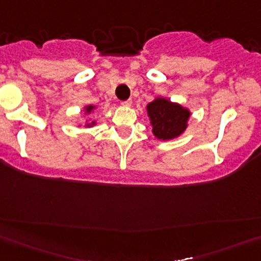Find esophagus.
I'll use <instances>...</instances> for the list:
<instances>
[{"label":"esophagus","instance_id":"1","mask_svg":"<svg viewBox=\"0 0 261 261\" xmlns=\"http://www.w3.org/2000/svg\"><path fill=\"white\" fill-rule=\"evenodd\" d=\"M121 105H122L123 107H130V106L133 105V100H131V99L123 100V102H121Z\"/></svg>","mask_w":261,"mask_h":261}]
</instances>
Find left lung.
Instances as JSON below:
<instances>
[{"label":"left lung","mask_w":261,"mask_h":261,"mask_svg":"<svg viewBox=\"0 0 261 261\" xmlns=\"http://www.w3.org/2000/svg\"><path fill=\"white\" fill-rule=\"evenodd\" d=\"M151 133L158 140H173L186 131L191 112L189 108L163 97L146 105Z\"/></svg>","instance_id":"1"}]
</instances>
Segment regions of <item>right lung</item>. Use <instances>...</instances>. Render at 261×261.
I'll use <instances>...</instances> for the list:
<instances>
[{
  "label": "right lung",
  "mask_w": 261,
  "mask_h": 261,
  "mask_svg": "<svg viewBox=\"0 0 261 261\" xmlns=\"http://www.w3.org/2000/svg\"><path fill=\"white\" fill-rule=\"evenodd\" d=\"M95 110H97V106H93V105H88L84 107V117H85V123H84V127L85 128H89V127H94L95 125H97V121L92 120L90 118V115H93V113L95 112ZM82 125H79V127Z\"/></svg>",
  "instance_id": "add662e5"
}]
</instances>
